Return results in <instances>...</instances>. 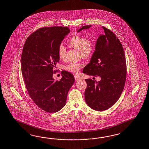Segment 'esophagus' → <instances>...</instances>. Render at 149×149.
I'll return each instance as SVG.
<instances>
[{
    "label": "esophagus",
    "instance_id": "obj_1",
    "mask_svg": "<svg viewBox=\"0 0 149 149\" xmlns=\"http://www.w3.org/2000/svg\"><path fill=\"white\" fill-rule=\"evenodd\" d=\"M74 78H75V80H76V81H78V80H80V77H79L78 76H75L74 77Z\"/></svg>",
    "mask_w": 149,
    "mask_h": 149
}]
</instances>
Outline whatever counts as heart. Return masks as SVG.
<instances>
[{"instance_id": "heart-1", "label": "heart", "mask_w": 149, "mask_h": 149, "mask_svg": "<svg viewBox=\"0 0 149 149\" xmlns=\"http://www.w3.org/2000/svg\"><path fill=\"white\" fill-rule=\"evenodd\" d=\"M69 45L77 50H79L80 56L83 58L91 57L95 50L94 42L90 39H87L80 35H75L69 40ZM66 49L63 44H60L58 48L59 58L63 60L66 56ZM83 66V64L80 63H71L66 66L65 69L70 72L77 74L79 72Z\"/></svg>"}]
</instances>
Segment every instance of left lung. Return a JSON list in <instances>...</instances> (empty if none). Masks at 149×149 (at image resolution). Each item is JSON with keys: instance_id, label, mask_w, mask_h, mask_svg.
<instances>
[{"instance_id": "8db88e82", "label": "left lung", "mask_w": 149, "mask_h": 149, "mask_svg": "<svg viewBox=\"0 0 149 149\" xmlns=\"http://www.w3.org/2000/svg\"><path fill=\"white\" fill-rule=\"evenodd\" d=\"M91 25L83 26L78 32ZM104 34L97 39L91 59L83 72L99 76L100 81L85 79L86 103L92 109L106 110L117 102L124 88L126 78V63L122 44L115 33L102 26Z\"/></svg>"}]
</instances>
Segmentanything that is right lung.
Listing matches in <instances>:
<instances>
[{"mask_svg": "<svg viewBox=\"0 0 149 149\" xmlns=\"http://www.w3.org/2000/svg\"><path fill=\"white\" fill-rule=\"evenodd\" d=\"M69 32L67 27H42L29 36L23 47L21 68L27 91L37 106L49 113L65 106L74 82L72 74L66 71L59 80L52 77L59 61L58 46Z\"/></svg>", "mask_w": 149, "mask_h": 149, "instance_id": "add662e5", "label": "right lung"}]
</instances>
